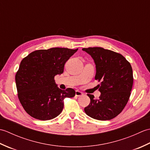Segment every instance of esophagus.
<instances>
[{"label":"esophagus","instance_id":"34e87169","mask_svg":"<svg viewBox=\"0 0 150 150\" xmlns=\"http://www.w3.org/2000/svg\"><path fill=\"white\" fill-rule=\"evenodd\" d=\"M84 95V93H82V92L80 91L77 90V91H75V95H76V96L80 97V96H82V95Z\"/></svg>","mask_w":150,"mask_h":150}]
</instances>
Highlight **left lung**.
Instances as JSON below:
<instances>
[{
	"mask_svg": "<svg viewBox=\"0 0 150 150\" xmlns=\"http://www.w3.org/2000/svg\"><path fill=\"white\" fill-rule=\"evenodd\" d=\"M93 59L96 67L95 80L100 95L95 99L88 94L90 103L84 108L89 117L99 120H111L125 107L133 86V70L130 63L120 54L103 47L83 48Z\"/></svg>",
	"mask_w": 150,
	"mask_h": 150,
	"instance_id": "8db88e82",
	"label": "left lung"
}]
</instances>
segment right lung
Listing matches in <instances>:
<instances>
[{
  "label": "right lung",
  "mask_w": 150,
  "mask_h": 150,
  "mask_svg": "<svg viewBox=\"0 0 150 150\" xmlns=\"http://www.w3.org/2000/svg\"><path fill=\"white\" fill-rule=\"evenodd\" d=\"M78 49L52 47L30 53L15 75L18 97L24 110L36 119H53L62 112L64 99L75 96L72 88L62 90L54 78L64 72L66 62Z\"/></svg>",
  "instance_id": "add662e5"
}]
</instances>
